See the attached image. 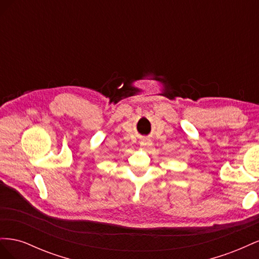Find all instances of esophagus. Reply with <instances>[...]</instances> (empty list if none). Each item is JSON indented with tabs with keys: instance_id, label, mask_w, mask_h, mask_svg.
<instances>
[{
	"instance_id": "obj_1",
	"label": "esophagus",
	"mask_w": 259,
	"mask_h": 259,
	"mask_svg": "<svg viewBox=\"0 0 259 259\" xmlns=\"http://www.w3.org/2000/svg\"><path fill=\"white\" fill-rule=\"evenodd\" d=\"M140 147H142L143 150L149 151L152 147V140L149 138H144L142 142H140Z\"/></svg>"
}]
</instances>
